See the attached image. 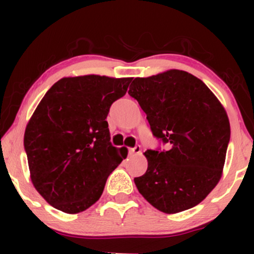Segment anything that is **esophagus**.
<instances>
[{
  "instance_id": "obj_1",
  "label": "esophagus",
  "mask_w": 254,
  "mask_h": 254,
  "mask_svg": "<svg viewBox=\"0 0 254 254\" xmlns=\"http://www.w3.org/2000/svg\"><path fill=\"white\" fill-rule=\"evenodd\" d=\"M129 153L130 154H135V155L139 154V153H141V145H135L133 148H130Z\"/></svg>"
}]
</instances>
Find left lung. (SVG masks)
Returning <instances> with one entry per match:
<instances>
[{
  "instance_id": "1",
  "label": "left lung",
  "mask_w": 254,
  "mask_h": 254,
  "mask_svg": "<svg viewBox=\"0 0 254 254\" xmlns=\"http://www.w3.org/2000/svg\"><path fill=\"white\" fill-rule=\"evenodd\" d=\"M147 115L153 136L168 149H148L137 190L154 208L174 214L193 208L222 173L230 127L206 84L183 70L136 77L127 92Z\"/></svg>"
}]
</instances>
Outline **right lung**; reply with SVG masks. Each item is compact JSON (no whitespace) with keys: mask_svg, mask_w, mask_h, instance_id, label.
I'll list each match as a JSON object with an SVG mask.
<instances>
[{"mask_svg":"<svg viewBox=\"0 0 254 254\" xmlns=\"http://www.w3.org/2000/svg\"><path fill=\"white\" fill-rule=\"evenodd\" d=\"M132 78L64 77L44 95L26 127L31 179L54 208L76 214L93 205L127 157L110 142L107 115Z\"/></svg>","mask_w":254,"mask_h":254,"instance_id":"obj_1","label":"right lung"}]
</instances>
